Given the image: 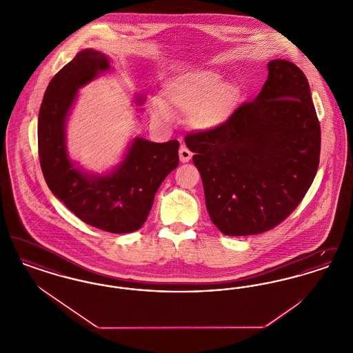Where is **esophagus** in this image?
Here are the masks:
<instances>
[{
	"instance_id": "34e87169",
	"label": "esophagus",
	"mask_w": 353,
	"mask_h": 353,
	"mask_svg": "<svg viewBox=\"0 0 353 353\" xmlns=\"http://www.w3.org/2000/svg\"><path fill=\"white\" fill-rule=\"evenodd\" d=\"M179 154H180V160H181V163H188L190 159H192V156H193V153L189 151L188 148H180V152H179Z\"/></svg>"
}]
</instances>
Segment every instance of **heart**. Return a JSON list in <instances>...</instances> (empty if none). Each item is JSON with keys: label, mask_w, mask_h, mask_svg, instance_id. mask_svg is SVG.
<instances>
[{"label": "heart", "mask_w": 353, "mask_h": 353, "mask_svg": "<svg viewBox=\"0 0 353 353\" xmlns=\"http://www.w3.org/2000/svg\"><path fill=\"white\" fill-rule=\"evenodd\" d=\"M165 97L179 111L189 115L194 128L209 131L223 125L233 117L241 91L234 82H223L217 70L201 68L169 81ZM152 112L157 118H169L168 110L160 101L153 103Z\"/></svg>", "instance_id": "b5f03b06"}]
</instances>
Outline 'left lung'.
<instances>
[{"instance_id":"left-lung-1","label":"left lung","mask_w":353,"mask_h":353,"mask_svg":"<svg viewBox=\"0 0 353 353\" xmlns=\"http://www.w3.org/2000/svg\"><path fill=\"white\" fill-rule=\"evenodd\" d=\"M268 68L258 97L238 105L223 125L185 136L210 219L230 236L259 234L283 222L319 167V119L305 75L285 59Z\"/></svg>"}]
</instances>
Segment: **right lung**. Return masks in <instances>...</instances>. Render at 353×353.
Wrapping results in <instances>:
<instances>
[{
    "label": "right lung",
    "instance_id": "right-lung-1",
    "mask_svg": "<svg viewBox=\"0 0 353 353\" xmlns=\"http://www.w3.org/2000/svg\"><path fill=\"white\" fill-rule=\"evenodd\" d=\"M108 68L104 54L85 49L54 75L39 108L38 156L51 192L78 219L103 232L124 234L147 221L157 189L179 165L180 144L136 137L123 163L108 176L85 174L68 160L65 123L70 107L78 88Z\"/></svg>",
    "mask_w": 353,
    "mask_h": 353
}]
</instances>
